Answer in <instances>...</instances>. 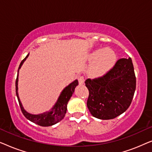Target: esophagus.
Masks as SVG:
<instances>
[{
	"mask_svg": "<svg viewBox=\"0 0 152 152\" xmlns=\"http://www.w3.org/2000/svg\"><path fill=\"white\" fill-rule=\"evenodd\" d=\"M77 79H78V81H79V84H81V85L84 84V79L82 76L79 75L77 77Z\"/></svg>",
	"mask_w": 152,
	"mask_h": 152,
	"instance_id": "obj_1",
	"label": "esophagus"
}]
</instances>
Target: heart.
Returning a JSON list of instances; mask_svg holds the SVG:
<instances>
[{"mask_svg": "<svg viewBox=\"0 0 152 152\" xmlns=\"http://www.w3.org/2000/svg\"><path fill=\"white\" fill-rule=\"evenodd\" d=\"M89 59L93 61L89 69V73L91 76L97 77L105 75L114 67L117 56L113 50L99 48L90 54Z\"/></svg>", "mask_w": 152, "mask_h": 152, "instance_id": "heart-1", "label": "heart"}]
</instances>
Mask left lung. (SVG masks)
<instances>
[{
  "label": "left lung",
  "instance_id": "8db88e82",
  "mask_svg": "<svg viewBox=\"0 0 152 152\" xmlns=\"http://www.w3.org/2000/svg\"><path fill=\"white\" fill-rule=\"evenodd\" d=\"M89 95L87 107L93 117L113 119L129 107L136 80L131 58L118 60L111 70L98 79L85 81Z\"/></svg>",
  "mask_w": 152,
  "mask_h": 152
}]
</instances>
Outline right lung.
<instances>
[{"mask_svg":"<svg viewBox=\"0 0 152 152\" xmlns=\"http://www.w3.org/2000/svg\"><path fill=\"white\" fill-rule=\"evenodd\" d=\"M28 53L26 58L20 62L19 67L18 69L17 72V77L16 80V96H17L18 102H19V105L21 109V111L25 117L27 119L30 120V121L34 122V123L38 124L39 126H49L54 125V124H57V122L61 121V120L64 118L66 115V111H67V104L68 101L72 97V94H73L75 88L78 85V80H75L73 81L72 83L64 88V90L61 91V94L58 97V99L56 102L55 105L53 106V108L48 111L43 112L42 113L39 114H32L28 113L26 111L25 109L23 107V104L21 102L20 100L19 96H18V73H19V70L21 68L23 64L26 61L27 58L29 56Z\"/></svg>","mask_w":152,"mask_h":152,"instance_id":"obj_1","label":"right lung"}]
</instances>
